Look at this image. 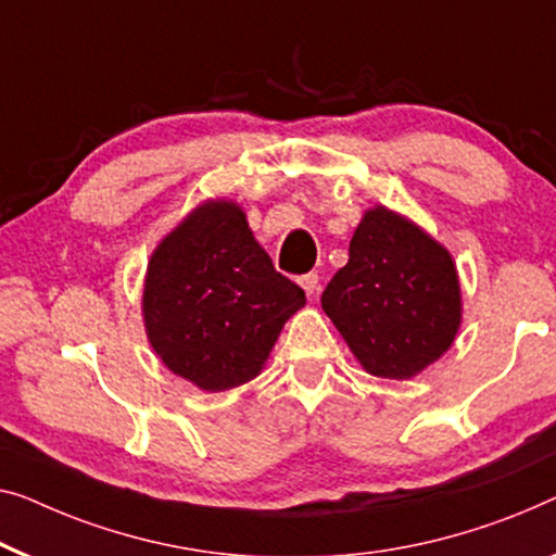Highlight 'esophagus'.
Returning a JSON list of instances; mask_svg holds the SVG:
<instances>
[{
  "label": "esophagus",
  "mask_w": 556,
  "mask_h": 556,
  "mask_svg": "<svg viewBox=\"0 0 556 556\" xmlns=\"http://www.w3.org/2000/svg\"><path fill=\"white\" fill-rule=\"evenodd\" d=\"M298 283H301V288L308 298L318 293V276H316V273H305V276L298 278Z\"/></svg>",
  "instance_id": "esophagus-1"
}]
</instances>
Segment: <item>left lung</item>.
Listing matches in <instances>:
<instances>
[{"label":"left lung","mask_w":556,"mask_h":556,"mask_svg":"<svg viewBox=\"0 0 556 556\" xmlns=\"http://www.w3.org/2000/svg\"><path fill=\"white\" fill-rule=\"evenodd\" d=\"M320 305L368 374L399 381L444 356L462 326L452 253L383 205L364 213Z\"/></svg>","instance_id":"1"}]
</instances>
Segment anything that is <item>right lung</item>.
<instances>
[{
	"instance_id": "right-lung-1",
	"label": "right lung",
	"mask_w": 556,
	"mask_h": 556,
	"mask_svg": "<svg viewBox=\"0 0 556 556\" xmlns=\"http://www.w3.org/2000/svg\"><path fill=\"white\" fill-rule=\"evenodd\" d=\"M303 305V288L273 268L232 200H207L167 232L142 288L152 351L211 393L258 376L286 320Z\"/></svg>"
}]
</instances>
